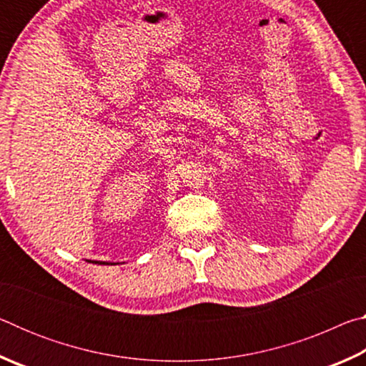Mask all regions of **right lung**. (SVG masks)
Returning <instances> with one entry per match:
<instances>
[{
    "label": "right lung",
    "mask_w": 366,
    "mask_h": 366,
    "mask_svg": "<svg viewBox=\"0 0 366 366\" xmlns=\"http://www.w3.org/2000/svg\"><path fill=\"white\" fill-rule=\"evenodd\" d=\"M86 262H90V263H98V264H117V263H108V262H94V259H86Z\"/></svg>",
    "instance_id": "obj_1"
}]
</instances>
